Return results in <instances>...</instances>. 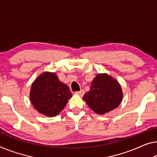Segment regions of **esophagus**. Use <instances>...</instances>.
<instances>
[{"label":"esophagus","mask_w":157,"mask_h":157,"mask_svg":"<svg viewBox=\"0 0 157 157\" xmlns=\"http://www.w3.org/2000/svg\"><path fill=\"white\" fill-rule=\"evenodd\" d=\"M77 94L80 96V97H82V96L85 94V90H81L80 91H79V92H75Z\"/></svg>","instance_id":"obj_1"}]
</instances>
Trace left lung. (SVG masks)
<instances>
[{"label":"left lung","instance_id":"8db88e82","mask_svg":"<svg viewBox=\"0 0 157 157\" xmlns=\"http://www.w3.org/2000/svg\"><path fill=\"white\" fill-rule=\"evenodd\" d=\"M123 99V91L116 79L106 73L97 74L90 90L83 97L91 109L99 115L117 108Z\"/></svg>","mask_w":157,"mask_h":157}]
</instances>
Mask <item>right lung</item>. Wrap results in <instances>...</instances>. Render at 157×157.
Returning <instances> with one entry per match:
<instances>
[{
    "label": "right lung",
    "mask_w": 157,
    "mask_h": 157,
    "mask_svg": "<svg viewBox=\"0 0 157 157\" xmlns=\"http://www.w3.org/2000/svg\"><path fill=\"white\" fill-rule=\"evenodd\" d=\"M72 97L70 89L54 72H44L32 83L30 101L39 113L48 117L57 116Z\"/></svg>",
    "instance_id": "add662e5"
}]
</instances>
